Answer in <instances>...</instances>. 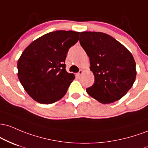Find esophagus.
Wrapping results in <instances>:
<instances>
[{
  "instance_id": "esophagus-1",
  "label": "esophagus",
  "mask_w": 148,
  "mask_h": 148,
  "mask_svg": "<svg viewBox=\"0 0 148 148\" xmlns=\"http://www.w3.org/2000/svg\"><path fill=\"white\" fill-rule=\"evenodd\" d=\"M82 73H83V71H82V70H79V72L77 73V75L78 76V77H79V76H80Z\"/></svg>"
}]
</instances>
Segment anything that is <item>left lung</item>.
I'll use <instances>...</instances> for the list:
<instances>
[{
	"instance_id": "8db88e82",
	"label": "left lung",
	"mask_w": 148,
	"mask_h": 148,
	"mask_svg": "<svg viewBox=\"0 0 148 148\" xmlns=\"http://www.w3.org/2000/svg\"><path fill=\"white\" fill-rule=\"evenodd\" d=\"M79 42L90 61L94 83L87 94L99 102L111 103L122 98L136 77L132 53L110 35L101 32L80 33Z\"/></svg>"
}]
</instances>
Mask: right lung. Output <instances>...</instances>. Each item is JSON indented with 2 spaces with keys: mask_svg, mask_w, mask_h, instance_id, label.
Returning <instances> with one entry per match:
<instances>
[{
  "mask_svg": "<svg viewBox=\"0 0 148 148\" xmlns=\"http://www.w3.org/2000/svg\"><path fill=\"white\" fill-rule=\"evenodd\" d=\"M79 32L56 31L35 40L17 62L18 78L27 94L42 104L60 100L75 79L66 71L68 51L79 40Z\"/></svg>",
  "mask_w": 148,
  "mask_h": 148,
  "instance_id": "right-lung-1",
  "label": "right lung"
}]
</instances>
